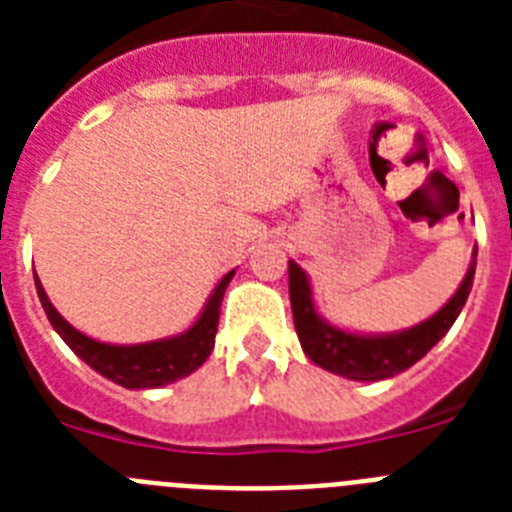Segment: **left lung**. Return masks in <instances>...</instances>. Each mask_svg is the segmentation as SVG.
Returning <instances> with one entry per match:
<instances>
[{
  "mask_svg": "<svg viewBox=\"0 0 512 512\" xmlns=\"http://www.w3.org/2000/svg\"><path fill=\"white\" fill-rule=\"evenodd\" d=\"M474 266L477 261L472 259L464 282L436 315L408 330L384 333V336H364V333H348V330L336 328L325 318H320L315 302H312L310 279L295 261H289V302H292L302 351L307 354V359L328 372L354 379V382H379V379L395 377V374L410 369L415 361L423 359L449 333L472 292Z\"/></svg>",
  "mask_w": 512,
  "mask_h": 512,
  "instance_id": "8db88e82",
  "label": "left lung"
}]
</instances>
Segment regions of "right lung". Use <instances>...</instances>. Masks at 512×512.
<instances>
[{
	"label": "right lung",
	"mask_w": 512,
	"mask_h": 512,
	"mask_svg": "<svg viewBox=\"0 0 512 512\" xmlns=\"http://www.w3.org/2000/svg\"><path fill=\"white\" fill-rule=\"evenodd\" d=\"M233 274L235 269L228 271L220 279V284L212 289L205 310L200 312V318L194 320L192 328H187L179 336L148 343H133V346L102 343L84 336L69 320H63L61 312L51 305L38 274H35V289H38L40 305H43L45 315L51 320L53 330H56L63 341L69 343L71 351L84 364H89L94 372H99L102 377L110 379V382L120 384L125 390H153V387H166V384L176 382V379L189 377L212 354L217 320H220V305H223L225 287L230 284Z\"/></svg>",
	"instance_id": "add662e5"
}]
</instances>
